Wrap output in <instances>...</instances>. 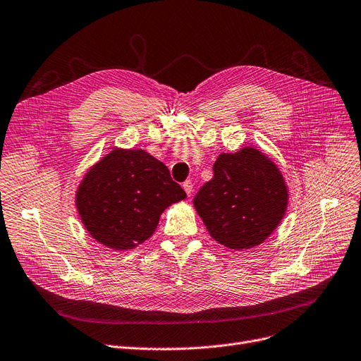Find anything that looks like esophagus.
I'll list each match as a JSON object with an SVG mask.
<instances>
[{
    "instance_id": "esophagus-1",
    "label": "esophagus",
    "mask_w": 361,
    "mask_h": 361,
    "mask_svg": "<svg viewBox=\"0 0 361 361\" xmlns=\"http://www.w3.org/2000/svg\"><path fill=\"white\" fill-rule=\"evenodd\" d=\"M183 189L185 190L187 196H190V195H192V192H193V183H192L190 180L184 181V183H183Z\"/></svg>"
}]
</instances>
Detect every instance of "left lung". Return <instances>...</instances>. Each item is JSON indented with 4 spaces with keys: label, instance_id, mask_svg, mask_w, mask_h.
I'll use <instances>...</instances> for the list:
<instances>
[{
    "label": "left lung",
    "instance_id": "left-lung-1",
    "mask_svg": "<svg viewBox=\"0 0 361 361\" xmlns=\"http://www.w3.org/2000/svg\"><path fill=\"white\" fill-rule=\"evenodd\" d=\"M193 205L211 236L230 249H249L267 239L283 218L288 189L279 168L259 150L219 154L214 177Z\"/></svg>",
    "mask_w": 361,
    "mask_h": 361
}]
</instances>
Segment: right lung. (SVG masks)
<instances>
[{"instance_id":"add662e5","label":"right lung","mask_w":361,"mask_h":361,"mask_svg":"<svg viewBox=\"0 0 361 361\" xmlns=\"http://www.w3.org/2000/svg\"><path fill=\"white\" fill-rule=\"evenodd\" d=\"M184 197L161 161L142 149H115L87 172L76 208L94 239L123 250L147 240L161 214Z\"/></svg>"}]
</instances>
